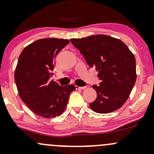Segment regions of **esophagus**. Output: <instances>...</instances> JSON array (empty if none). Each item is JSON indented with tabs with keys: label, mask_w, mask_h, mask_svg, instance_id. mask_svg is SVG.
Masks as SVG:
<instances>
[{
	"label": "esophagus",
	"mask_w": 154,
	"mask_h": 154,
	"mask_svg": "<svg viewBox=\"0 0 154 154\" xmlns=\"http://www.w3.org/2000/svg\"><path fill=\"white\" fill-rule=\"evenodd\" d=\"M75 88H76V89H80V90H83V89H85L86 87V86H75Z\"/></svg>",
	"instance_id": "1"
}]
</instances>
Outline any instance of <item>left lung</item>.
<instances>
[{
  "label": "left lung",
  "instance_id": "8db88e82",
  "mask_svg": "<svg viewBox=\"0 0 154 154\" xmlns=\"http://www.w3.org/2000/svg\"><path fill=\"white\" fill-rule=\"evenodd\" d=\"M70 42L84 55L90 68L98 71L99 86L93 85L97 99L89 104L95 112L106 114L120 109L127 101L136 81L135 59L123 42L104 34Z\"/></svg>",
  "mask_w": 154,
  "mask_h": 154
}]
</instances>
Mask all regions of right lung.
Listing matches in <instances>:
<instances>
[{"mask_svg": "<svg viewBox=\"0 0 154 154\" xmlns=\"http://www.w3.org/2000/svg\"><path fill=\"white\" fill-rule=\"evenodd\" d=\"M70 42L57 38L41 39L26 46L20 54L14 79L20 98L34 114L45 118L59 116L66 109L69 96L75 89L61 86L50 78L56 55Z\"/></svg>", "mask_w": 154, "mask_h": 154, "instance_id": "obj_1", "label": "right lung"}]
</instances>
